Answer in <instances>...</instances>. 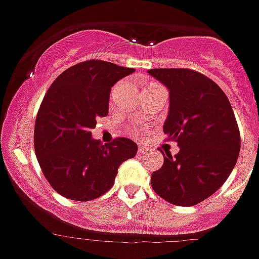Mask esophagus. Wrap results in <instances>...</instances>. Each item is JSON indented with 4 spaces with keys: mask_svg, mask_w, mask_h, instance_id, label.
I'll return each instance as SVG.
<instances>
[{
    "mask_svg": "<svg viewBox=\"0 0 259 259\" xmlns=\"http://www.w3.org/2000/svg\"><path fill=\"white\" fill-rule=\"evenodd\" d=\"M148 148L146 146H143V145H139V149H137V152H139V154H146L148 153Z\"/></svg>",
    "mask_w": 259,
    "mask_h": 259,
    "instance_id": "34e87169",
    "label": "esophagus"
}]
</instances>
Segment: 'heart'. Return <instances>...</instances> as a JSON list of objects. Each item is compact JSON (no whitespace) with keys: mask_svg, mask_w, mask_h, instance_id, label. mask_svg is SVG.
Listing matches in <instances>:
<instances>
[{"mask_svg":"<svg viewBox=\"0 0 259 259\" xmlns=\"http://www.w3.org/2000/svg\"><path fill=\"white\" fill-rule=\"evenodd\" d=\"M152 85H157V84H152ZM132 132H134V134H137V130H132Z\"/></svg>","mask_w":259,"mask_h":259,"instance_id":"obj_1","label":"heart"}]
</instances>
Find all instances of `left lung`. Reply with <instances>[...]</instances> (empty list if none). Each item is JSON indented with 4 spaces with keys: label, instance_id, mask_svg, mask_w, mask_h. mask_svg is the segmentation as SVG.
Returning a JSON list of instances; mask_svg holds the SVG:
<instances>
[{
    "label": "left lung",
    "instance_id": "left-lung-1",
    "mask_svg": "<svg viewBox=\"0 0 259 259\" xmlns=\"http://www.w3.org/2000/svg\"><path fill=\"white\" fill-rule=\"evenodd\" d=\"M149 74L168 88L170 110L163 124L167 141L180 150L163 154L152 174L153 191L178 206H193L228 179L240 153V131L221 87L189 68H152Z\"/></svg>",
    "mask_w": 259,
    "mask_h": 259
}]
</instances>
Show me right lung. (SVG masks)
I'll return each mask as SVG.
<instances>
[{"label": "right lung", "mask_w": 259, "mask_h": 259, "mask_svg": "<svg viewBox=\"0 0 259 259\" xmlns=\"http://www.w3.org/2000/svg\"><path fill=\"white\" fill-rule=\"evenodd\" d=\"M135 68L91 59L65 70L53 81L35 122V152L52 188L74 201H91L114 185L119 166L134 158L127 137L110 144L92 139L97 119L109 114L111 87Z\"/></svg>", "instance_id": "add662e5"}]
</instances>
